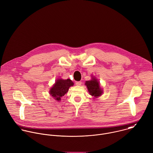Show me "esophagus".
Here are the masks:
<instances>
[{
  "label": "esophagus",
  "instance_id": "esophagus-1",
  "mask_svg": "<svg viewBox=\"0 0 153 153\" xmlns=\"http://www.w3.org/2000/svg\"><path fill=\"white\" fill-rule=\"evenodd\" d=\"M76 85L77 86H80V85H82V82H80V81L76 82Z\"/></svg>",
  "mask_w": 153,
  "mask_h": 153
}]
</instances>
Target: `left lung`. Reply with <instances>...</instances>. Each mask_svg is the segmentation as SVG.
I'll return each instance as SVG.
<instances>
[{
  "label": "left lung",
  "instance_id": "left-lung-1",
  "mask_svg": "<svg viewBox=\"0 0 153 153\" xmlns=\"http://www.w3.org/2000/svg\"><path fill=\"white\" fill-rule=\"evenodd\" d=\"M91 95L97 98L101 95L102 91L100 86V83L97 79L95 78L92 79L91 80L87 81L85 83Z\"/></svg>",
  "mask_w": 153,
  "mask_h": 153
}]
</instances>
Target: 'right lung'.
I'll return each instance as SVG.
<instances>
[{
    "label": "right lung",
    "mask_w": 153,
    "mask_h": 153,
    "mask_svg": "<svg viewBox=\"0 0 153 153\" xmlns=\"http://www.w3.org/2000/svg\"><path fill=\"white\" fill-rule=\"evenodd\" d=\"M73 82L70 79H58L51 89L50 94L55 100L59 101L61 98L68 92L69 88L73 86Z\"/></svg>",
    "instance_id": "add662e5"
}]
</instances>
